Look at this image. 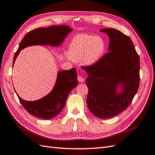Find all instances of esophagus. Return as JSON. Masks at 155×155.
<instances>
[{"label":"esophagus","mask_w":155,"mask_h":155,"mask_svg":"<svg viewBox=\"0 0 155 155\" xmlns=\"http://www.w3.org/2000/svg\"><path fill=\"white\" fill-rule=\"evenodd\" d=\"M77 80H78V81L79 82H84L85 81V78H83L82 77H81V76H78Z\"/></svg>","instance_id":"esophagus-1"}]
</instances>
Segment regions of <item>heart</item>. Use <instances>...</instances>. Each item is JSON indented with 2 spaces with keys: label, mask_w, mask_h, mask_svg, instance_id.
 <instances>
[{
  "label": "heart",
  "mask_w": 155,
  "mask_h": 155,
  "mask_svg": "<svg viewBox=\"0 0 155 155\" xmlns=\"http://www.w3.org/2000/svg\"><path fill=\"white\" fill-rule=\"evenodd\" d=\"M107 43L104 38L91 34H78L71 40L68 55L74 61L82 59L84 64L92 65L104 56Z\"/></svg>",
  "instance_id": "heart-1"
}]
</instances>
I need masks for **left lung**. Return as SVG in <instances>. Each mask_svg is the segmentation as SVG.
I'll return each instance as SVG.
<instances>
[{"mask_svg":"<svg viewBox=\"0 0 155 155\" xmlns=\"http://www.w3.org/2000/svg\"><path fill=\"white\" fill-rule=\"evenodd\" d=\"M100 32L109 37V51L95 64L82 68L88 74L89 109L97 117L108 119L125 110L132 101L140 84V59L129 36L115 28ZM119 83L123 91L117 94Z\"/></svg>","mask_w":155,"mask_h":155,"instance_id":"left-lung-1","label":"left lung"}]
</instances>
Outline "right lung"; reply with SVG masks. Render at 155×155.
I'll list each match as a JSON object with an SVG mask.
<instances>
[{"mask_svg": "<svg viewBox=\"0 0 155 155\" xmlns=\"http://www.w3.org/2000/svg\"><path fill=\"white\" fill-rule=\"evenodd\" d=\"M71 31V28L67 25H52L47 28H36L28 32L21 40L15 54L13 66L21 50L28 46L37 45H49L57 47ZM77 85L76 68H72L58 73L53 90L44 98L36 101H28L21 99L18 94H16L22 106L31 115L40 119H50L62 111L69 94Z\"/></svg>", "mask_w": 155, "mask_h": 155, "instance_id": "1", "label": "right lung"}]
</instances>
